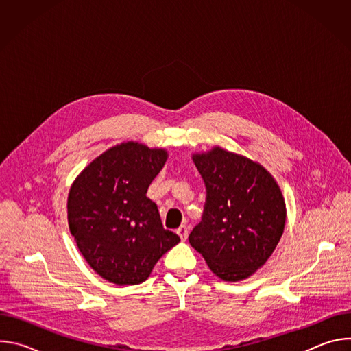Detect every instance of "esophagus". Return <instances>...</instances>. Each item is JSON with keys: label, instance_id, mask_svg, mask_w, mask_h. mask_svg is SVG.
<instances>
[{"label": "esophagus", "instance_id": "1", "mask_svg": "<svg viewBox=\"0 0 351 351\" xmlns=\"http://www.w3.org/2000/svg\"><path fill=\"white\" fill-rule=\"evenodd\" d=\"M176 233H178V234H179V237H180V239L184 241V240L187 239V234H189V229H187V226H184V225H183V226H180V228L176 230Z\"/></svg>", "mask_w": 351, "mask_h": 351}]
</instances>
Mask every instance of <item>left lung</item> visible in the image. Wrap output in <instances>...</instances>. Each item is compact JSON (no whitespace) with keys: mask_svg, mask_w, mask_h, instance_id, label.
I'll return each mask as SVG.
<instances>
[{"mask_svg":"<svg viewBox=\"0 0 351 351\" xmlns=\"http://www.w3.org/2000/svg\"><path fill=\"white\" fill-rule=\"evenodd\" d=\"M191 160L204 179L207 202L190 245L219 279H247L265 265L283 234L280 187L260 162L219 145Z\"/></svg>","mask_w":351,"mask_h":351,"instance_id":"obj_1","label":"left lung"}]
</instances>
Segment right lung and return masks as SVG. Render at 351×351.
<instances>
[{"instance_id": "right-lung-1", "label": "right lung", "mask_w": 351, "mask_h": 351, "mask_svg": "<svg viewBox=\"0 0 351 351\" xmlns=\"http://www.w3.org/2000/svg\"><path fill=\"white\" fill-rule=\"evenodd\" d=\"M167 160L165 148L123 141L94 158L69 189L71 234L87 264L111 283L144 282L180 241L145 195Z\"/></svg>"}]
</instances>
